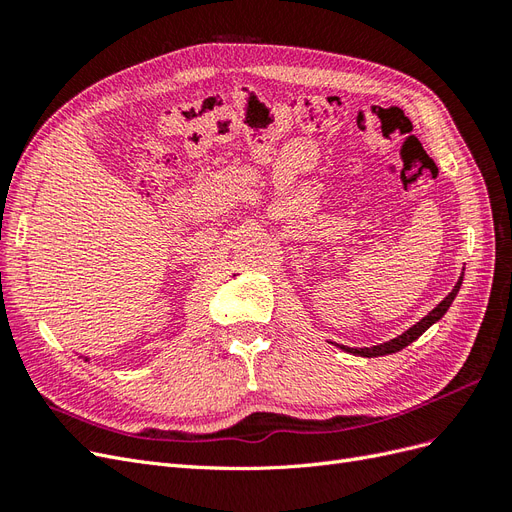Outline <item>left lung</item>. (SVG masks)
Listing matches in <instances>:
<instances>
[{"instance_id": "left-lung-1", "label": "left lung", "mask_w": 512, "mask_h": 512, "mask_svg": "<svg viewBox=\"0 0 512 512\" xmlns=\"http://www.w3.org/2000/svg\"><path fill=\"white\" fill-rule=\"evenodd\" d=\"M461 280H463V275L459 277V282L455 284V288L451 290V294H448V297L438 305V307H433L431 312L421 320V322H416L414 327H410L406 333H401L399 337H395V339H391V342H384V344H380V346H371V348H346V346H339L342 350H346V352H350V354H359V356H367V359H371V356H384V354H393V352H399L401 348H406V346H410L414 339H418L421 337L433 322H438L444 314H446V309L451 307V303L455 301V297H457V292H459V288H461Z\"/></svg>"}]
</instances>
